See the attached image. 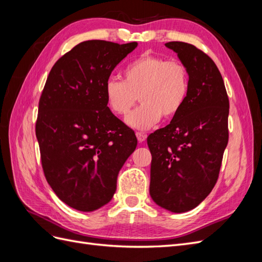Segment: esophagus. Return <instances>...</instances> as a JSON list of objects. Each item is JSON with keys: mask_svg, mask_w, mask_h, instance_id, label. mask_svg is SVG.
<instances>
[{"mask_svg": "<svg viewBox=\"0 0 262 262\" xmlns=\"http://www.w3.org/2000/svg\"><path fill=\"white\" fill-rule=\"evenodd\" d=\"M137 134V138H138V141L139 142H144L145 140H146V134L145 133H143V132H137L136 133Z\"/></svg>", "mask_w": 262, "mask_h": 262, "instance_id": "1", "label": "esophagus"}]
</instances>
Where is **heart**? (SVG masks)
<instances>
[{"label": "heart", "mask_w": 262, "mask_h": 262, "mask_svg": "<svg viewBox=\"0 0 262 262\" xmlns=\"http://www.w3.org/2000/svg\"><path fill=\"white\" fill-rule=\"evenodd\" d=\"M123 81L110 77L105 97L112 112L125 116L136 104H142L125 118L133 129L146 130L164 118L175 117L184 107L190 90V77L184 63L152 54H142L123 69Z\"/></svg>", "instance_id": "1"}]
</instances>
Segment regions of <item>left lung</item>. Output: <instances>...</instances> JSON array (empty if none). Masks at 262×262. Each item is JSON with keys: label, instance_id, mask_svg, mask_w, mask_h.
I'll return each instance as SVG.
<instances>
[{"label": "left lung", "instance_id": "1", "mask_svg": "<svg viewBox=\"0 0 262 262\" xmlns=\"http://www.w3.org/2000/svg\"><path fill=\"white\" fill-rule=\"evenodd\" d=\"M188 69L190 90L180 112L150 133L149 194L161 208L182 213L198 207L215 186L228 142L229 101L213 60L194 46L170 41Z\"/></svg>", "mask_w": 262, "mask_h": 262}]
</instances>
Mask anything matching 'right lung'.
<instances>
[{
  "mask_svg": "<svg viewBox=\"0 0 262 262\" xmlns=\"http://www.w3.org/2000/svg\"><path fill=\"white\" fill-rule=\"evenodd\" d=\"M138 47L87 40L52 67L39 100L36 137L47 181L69 207L92 212L116 192L138 140L107 106L105 84Z\"/></svg>",
  "mask_w": 262,
  "mask_h": 262,
  "instance_id": "right-lung-1",
  "label": "right lung"
}]
</instances>
